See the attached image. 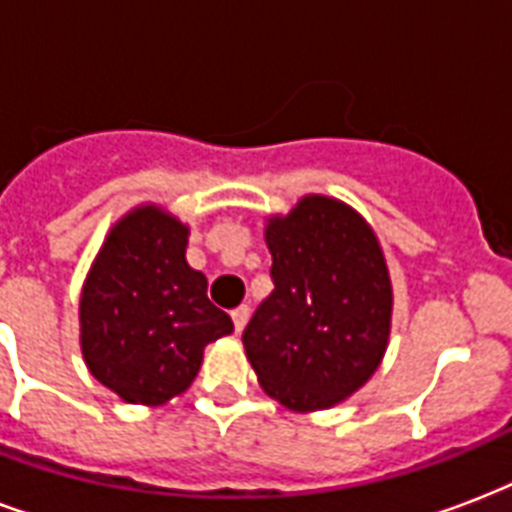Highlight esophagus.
<instances>
[{"label":"esophagus","mask_w":512,"mask_h":512,"mask_svg":"<svg viewBox=\"0 0 512 512\" xmlns=\"http://www.w3.org/2000/svg\"><path fill=\"white\" fill-rule=\"evenodd\" d=\"M248 318H251V307L248 304H243V307H237V310H232V320H235V331L240 334L245 328V323H248Z\"/></svg>","instance_id":"esophagus-1"}]
</instances>
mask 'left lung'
I'll return each instance as SVG.
<instances>
[{"instance_id":"1","label":"left lung","mask_w":512,"mask_h":512,"mask_svg":"<svg viewBox=\"0 0 512 512\" xmlns=\"http://www.w3.org/2000/svg\"><path fill=\"white\" fill-rule=\"evenodd\" d=\"M275 291L243 331L269 398L291 411L342 403L374 376L392 326V283L374 229L347 202L304 194L269 216Z\"/></svg>"}]
</instances>
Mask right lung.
Wrapping results in <instances>:
<instances>
[{
	"instance_id": "1",
	"label": "right lung",
	"mask_w": 512,
	"mask_h": 512,
	"mask_svg": "<svg viewBox=\"0 0 512 512\" xmlns=\"http://www.w3.org/2000/svg\"><path fill=\"white\" fill-rule=\"evenodd\" d=\"M189 227L154 202L122 216L79 296L87 371L125 403L162 406L189 390L211 342L235 331L186 261Z\"/></svg>"
}]
</instances>
